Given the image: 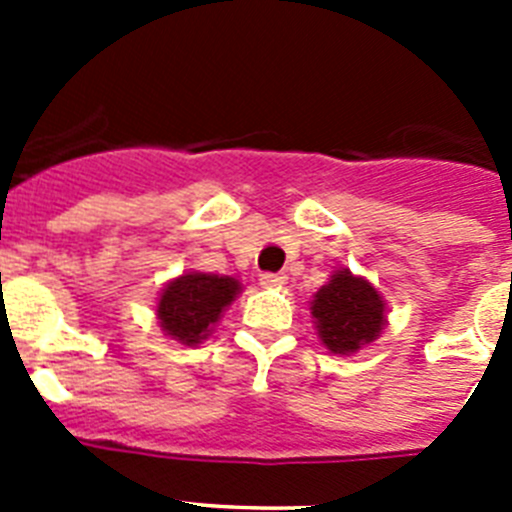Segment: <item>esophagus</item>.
I'll return each instance as SVG.
<instances>
[{"label":"esophagus","instance_id":"obj_1","mask_svg":"<svg viewBox=\"0 0 512 512\" xmlns=\"http://www.w3.org/2000/svg\"><path fill=\"white\" fill-rule=\"evenodd\" d=\"M261 287H284L287 284V274H261Z\"/></svg>","mask_w":512,"mask_h":512}]
</instances>
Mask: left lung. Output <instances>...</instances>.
I'll return each mask as SVG.
<instances>
[{"instance_id": "obj_1", "label": "left lung", "mask_w": 512, "mask_h": 512, "mask_svg": "<svg viewBox=\"0 0 512 512\" xmlns=\"http://www.w3.org/2000/svg\"><path fill=\"white\" fill-rule=\"evenodd\" d=\"M315 328L330 354H356L382 333L384 300L364 277L338 269L310 302Z\"/></svg>"}]
</instances>
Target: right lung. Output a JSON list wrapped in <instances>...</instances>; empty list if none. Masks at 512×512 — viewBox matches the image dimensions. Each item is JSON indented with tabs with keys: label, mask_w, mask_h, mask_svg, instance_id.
<instances>
[{
	"label": "right lung",
	"mask_w": 512,
	"mask_h": 512,
	"mask_svg": "<svg viewBox=\"0 0 512 512\" xmlns=\"http://www.w3.org/2000/svg\"><path fill=\"white\" fill-rule=\"evenodd\" d=\"M241 292V282L220 274L189 271L166 284L158 297V323L166 336L184 346H197L212 333L225 307Z\"/></svg>",
	"instance_id": "right-lung-1"
}]
</instances>
